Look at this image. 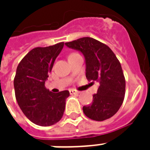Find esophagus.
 Instances as JSON below:
<instances>
[{"label": "esophagus", "instance_id": "obj_1", "mask_svg": "<svg viewBox=\"0 0 150 150\" xmlns=\"http://www.w3.org/2000/svg\"><path fill=\"white\" fill-rule=\"evenodd\" d=\"M69 93H70L71 95H73V94H78L79 93V92L75 90V89H70L69 90Z\"/></svg>", "mask_w": 150, "mask_h": 150}]
</instances>
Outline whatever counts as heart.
<instances>
[{"mask_svg": "<svg viewBox=\"0 0 150 150\" xmlns=\"http://www.w3.org/2000/svg\"><path fill=\"white\" fill-rule=\"evenodd\" d=\"M75 54V53H72V54Z\"/></svg>", "mask_w": 150, "mask_h": 150, "instance_id": "b5f03b06", "label": "heart"}]
</instances>
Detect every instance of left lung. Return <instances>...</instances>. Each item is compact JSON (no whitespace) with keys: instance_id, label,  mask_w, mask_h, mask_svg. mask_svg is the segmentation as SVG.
Here are the masks:
<instances>
[{"instance_id":"left-lung-1","label":"left lung","mask_w":150,"mask_h":150,"mask_svg":"<svg viewBox=\"0 0 150 150\" xmlns=\"http://www.w3.org/2000/svg\"><path fill=\"white\" fill-rule=\"evenodd\" d=\"M65 45L84 54L87 79L100 82L91 104L82 108L84 114L97 121L110 118L120 109L125 94V79L120 61L108 46L91 37H82Z\"/></svg>"}]
</instances>
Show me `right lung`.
<instances>
[{
    "mask_svg": "<svg viewBox=\"0 0 150 150\" xmlns=\"http://www.w3.org/2000/svg\"><path fill=\"white\" fill-rule=\"evenodd\" d=\"M64 43L34 48L17 67L14 79L15 98L23 114L37 125H53L63 117L69 92L54 93L47 89L45 81Z\"/></svg>",
    "mask_w": 150,
    "mask_h": 150,
    "instance_id": "obj_1",
    "label": "right lung"
}]
</instances>
